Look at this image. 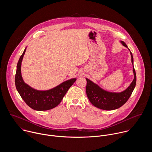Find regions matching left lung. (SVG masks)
I'll list each match as a JSON object with an SVG mask.
<instances>
[{"mask_svg": "<svg viewBox=\"0 0 152 152\" xmlns=\"http://www.w3.org/2000/svg\"><path fill=\"white\" fill-rule=\"evenodd\" d=\"M121 44L127 48L124 41H121ZM129 50V49H128ZM131 55L132 63L133 64V72L134 79L127 88L120 93H112L105 91L101 88L97 84L90 79L86 78V93L90 102L96 107L103 110H114L118 109L123 106L131 96L136 85L137 76L134 67V59L132 53Z\"/></svg>", "mask_w": 152, "mask_h": 152, "instance_id": "obj_1", "label": "left lung"}]
</instances>
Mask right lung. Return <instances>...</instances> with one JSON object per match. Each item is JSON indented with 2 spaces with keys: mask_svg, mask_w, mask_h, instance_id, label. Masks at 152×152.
<instances>
[{
  "mask_svg": "<svg viewBox=\"0 0 152 152\" xmlns=\"http://www.w3.org/2000/svg\"><path fill=\"white\" fill-rule=\"evenodd\" d=\"M26 50V48L21 55L17 65L15 76L16 89L21 97L32 109L36 111H46L53 109L61 103L64 96L76 79L73 78L65 81L56 87L46 91H39L31 88L25 83L21 74V62Z\"/></svg>",
  "mask_w": 152,
  "mask_h": 152,
  "instance_id": "1",
  "label": "right lung"
}]
</instances>
